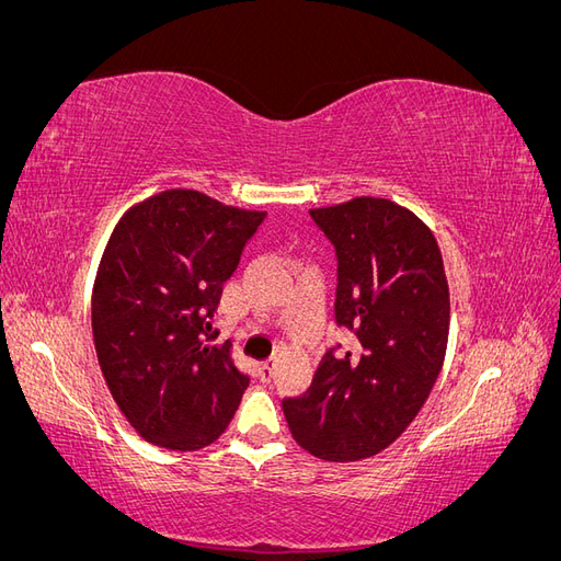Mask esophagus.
<instances>
[{
    "label": "esophagus",
    "mask_w": 561,
    "mask_h": 561,
    "mask_svg": "<svg viewBox=\"0 0 561 561\" xmlns=\"http://www.w3.org/2000/svg\"><path fill=\"white\" fill-rule=\"evenodd\" d=\"M274 369H276V363H274V360L262 363V365H260V379H262L264 383H268L271 379H274Z\"/></svg>",
    "instance_id": "esophagus-1"
}]
</instances>
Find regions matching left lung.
I'll return each mask as SVG.
<instances>
[{"mask_svg": "<svg viewBox=\"0 0 561 561\" xmlns=\"http://www.w3.org/2000/svg\"><path fill=\"white\" fill-rule=\"evenodd\" d=\"M336 250V325L358 348L320 360L311 388L283 400L299 447L322 461L375 456L404 433L439 377L449 339L443 252L421 219L360 196L309 210Z\"/></svg>", "mask_w": 561, "mask_h": 561, "instance_id": "obj_1", "label": "left lung"}]
</instances>
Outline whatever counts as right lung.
<instances>
[{
    "label": "right lung",
    "instance_id": "right-lung-1",
    "mask_svg": "<svg viewBox=\"0 0 561 561\" xmlns=\"http://www.w3.org/2000/svg\"><path fill=\"white\" fill-rule=\"evenodd\" d=\"M264 217L168 190L114 227L93 285V342L114 402L147 443L203 449L239 410L250 377L210 320Z\"/></svg>",
    "mask_w": 561,
    "mask_h": 561
}]
</instances>
